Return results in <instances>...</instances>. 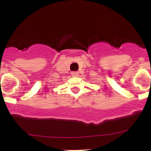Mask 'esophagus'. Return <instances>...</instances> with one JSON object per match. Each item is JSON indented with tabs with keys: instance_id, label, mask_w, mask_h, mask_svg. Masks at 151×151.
Instances as JSON below:
<instances>
[{
	"instance_id": "obj_1",
	"label": "esophagus",
	"mask_w": 151,
	"mask_h": 151,
	"mask_svg": "<svg viewBox=\"0 0 151 151\" xmlns=\"http://www.w3.org/2000/svg\"><path fill=\"white\" fill-rule=\"evenodd\" d=\"M71 76L73 77H77L78 76V72H72Z\"/></svg>"
}]
</instances>
